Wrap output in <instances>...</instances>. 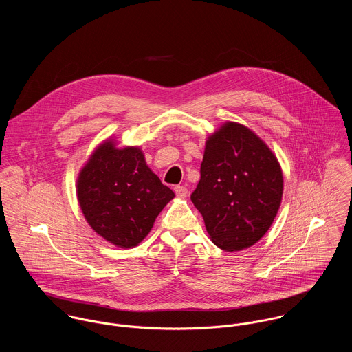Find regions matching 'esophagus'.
<instances>
[{"mask_svg":"<svg viewBox=\"0 0 352 352\" xmlns=\"http://www.w3.org/2000/svg\"><path fill=\"white\" fill-rule=\"evenodd\" d=\"M175 192H176V195H177L179 198H186V197L188 195V190H187V187H184V186H176V187H175Z\"/></svg>","mask_w":352,"mask_h":352,"instance_id":"1","label":"esophagus"}]
</instances>
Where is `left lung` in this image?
Listing matches in <instances>:
<instances>
[{"mask_svg": "<svg viewBox=\"0 0 352 352\" xmlns=\"http://www.w3.org/2000/svg\"><path fill=\"white\" fill-rule=\"evenodd\" d=\"M282 194L280 165L250 129L228 122L208 137L191 201L218 248L241 251L256 244L272 225Z\"/></svg>", "mask_w": 352, "mask_h": 352, "instance_id": "1", "label": "left lung"}]
</instances>
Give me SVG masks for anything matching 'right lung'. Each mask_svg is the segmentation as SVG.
I'll return each mask as SVG.
<instances>
[{"mask_svg":"<svg viewBox=\"0 0 352 352\" xmlns=\"http://www.w3.org/2000/svg\"><path fill=\"white\" fill-rule=\"evenodd\" d=\"M77 198L98 234L116 247L133 248L175 194L151 172L140 148L116 149L108 140L81 169Z\"/></svg>","mask_w":352,"mask_h":352,"instance_id":"right-lung-1","label":"right lung"}]
</instances>
